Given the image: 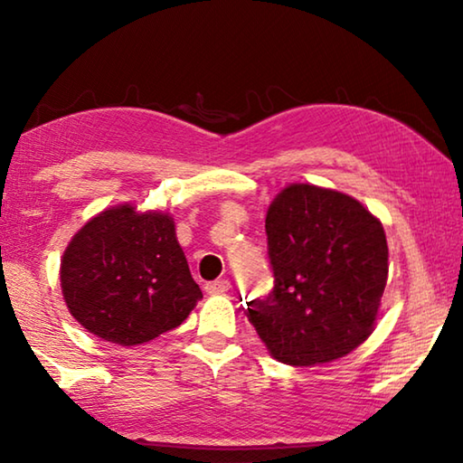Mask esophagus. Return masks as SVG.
I'll use <instances>...</instances> for the list:
<instances>
[{"instance_id":"esophagus-1","label":"esophagus","mask_w":463,"mask_h":463,"mask_svg":"<svg viewBox=\"0 0 463 463\" xmlns=\"http://www.w3.org/2000/svg\"><path fill=\"white\" fill-rule=\"evenodd\" d=\"M231 289V281L229 279H214L206 284V292L208 294H224Z\"/></svg>"}]
</instances>
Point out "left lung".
Segmentation results:
<instances>
[{
	"label": "left lung",
	"mask_w": 463,
	"mask_h": 463,
	"mask_svg": "<svg viewBox=\"0 0 463 463\" xmlns=\"http://www.w3.org/2000/svg\"><path fill=\"white\" fill-rule=\"evenodd\" d=\"M271 292L245 315L288 365L339 359L372 335L388 278L378 218L341 192L294 184L265 218Z\"/></svg>",
	"instance_id": "left-lung-1"
}]
</instances>
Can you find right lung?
Returning <instances> with one entry per match:
<instances>
[{
	"instance_id": "obj_1",
	"label": "right lung",
	"mask_w": 463,
	"mask_h": 463,
	"mask_svg": "<svg viewBox=\"0 0 463 463\" xmlns=\"http://www.w3.org/2000/svg\"><path fill=\"white\" fill-rule=\"evenodd\" d=\"M61 288L77 323L124 347L179 326L202 298L174 218L138 214L128 203L75 234L61 261Z\"/></svg>"
}]
</instances>
